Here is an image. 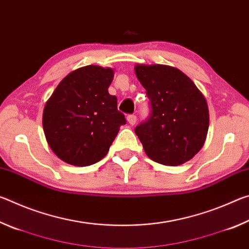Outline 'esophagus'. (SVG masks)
<instances>
[{
  "label": "esophagus",
  "mask_w": 249,
  "mask_h": 249,
  "mask_svg": "<svg viewBox=\"0 0 249 249\" xmlns=\"http://www.w3.org/2000/svg\"><path fill=\"white\" fill-rule=\"evenodd\" d=\"M136 121H137V116L134 115V114H129L127 116V122L130 125H135L136 124Z\"/></svg>",
  "instance_id": "obj_1"
}]
</instances>
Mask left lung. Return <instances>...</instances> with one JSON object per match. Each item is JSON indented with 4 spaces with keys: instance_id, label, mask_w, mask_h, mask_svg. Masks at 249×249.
I'll list each match as a JSON object with an SVG mask.
<instances>
[{
    "instance_id": "left-lung-1",
    "label": "left lung",
    "mask_w": 249,
    "mask_h": 249,
    "mask_svg": "<svg viewBox=\"0 0 249 249\" xmlns=\"http://www.w3.org/2000/svg\"><path fill=\"white\" fill-rule=\"evenodd\" d=\"M149 99L148 117L135 127L147 156L166 166L187 162L204 144L209 108L203 94L179 69L154 65L135 67Z\"/></svg>"
}]
</instances>
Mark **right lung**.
<instances>
[{
	"mask_svg": "<svg viewBox=\"0 0 249 249\" xmlns=\"http://www.w3.org/2000/svg\"><path fill=\"white\" fill-rule=\"evenodd\" d=\"M114 78L109 68L86 66L59 83L46 103L43 126L50 148L69 165L84 167L100 161L120 126L126 124L117 99L108 93Z\"/></svg>",
	"mask_w": 249,
	"mask_h": 249,
	"instance_id": "add662e5",
	"label": "right lung"
}]
</instances>
